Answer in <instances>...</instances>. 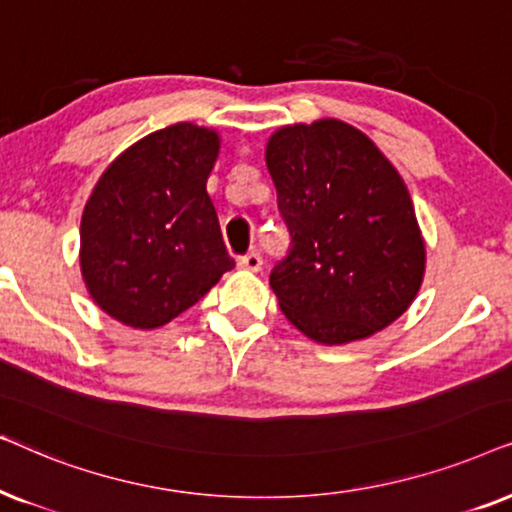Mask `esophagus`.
Returning <instances> with one entry per match:
<instances>
[{"instance_id": "esophagus-1", "label": "esophagus", "mask_w": 512, "mask_h": 512, "mask_svg": "<svg viewBox=\"0 0 512 512\" xmlns=\"http://www.w3.org/2000/svg\"><path fill=\"white\" fill-rule=\"evenodd\" d=\"M238 267L245 269V271H260L262 269V255H260V252H248V255H243L241 260H238Z\"/></svg>"}]
</instances>
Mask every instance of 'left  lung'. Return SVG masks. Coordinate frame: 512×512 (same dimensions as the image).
I'll return each instance as SVG.
<instances>
[{
  "instance_id": "obj_1",
  "label": "left lung",
  "mask_w": 512,
  "mask_h": 512,
  "mask_svg": "<svg viewBox=\"0 0 512 512\" xmlns=\"http://www.w3.org/2000/svg\"><path fill=\"white\" fill-rule=\"evenodd\" d=\"M267 168L292 238L269 276L285 318L332 346L403 316L424 281L426 245L403 177L379 147L320 119L278 128Z\"/></svg>"
}]
</instances>
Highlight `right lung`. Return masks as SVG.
Masks as SVG:
<instances>
[{"label": "right lung", "instance_id": "1", "mask_svg": "<svg viewBox=\"0 0 512 512\" xmlns=\"http://www.w3.org/2000/svg\"><path fill=\"white\" fill-rule=\"evenodd\" d=\"M220 135L194 124L149 133L109 163L81 215V276L119 323L154 330L194 306L234 260L206 182Z\"/></svg>", "mask_w": 512, "mask_h": 512}]
</instances>
